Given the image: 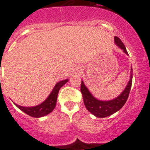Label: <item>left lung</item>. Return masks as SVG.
I'll use <instances>...</instances> for the list:
<instances>
[{
  "mask_svg": "<svg viewBox=\"0 0 150 150\" xmlns=\"http://www.w3.org/2000/svg\"><path fill=\"white\" fill-rule=\"evenodd\" d=\"M115 45L119 46L124 53H126L129 55L126 48L122 43V41L119 39V38L115 36L114 37ZM132 82V69H131V74H130V79L128 82L127 86L123 90V92L121 94L117 96L116 98L108 101L98 100L88 89V88L85 86L83 81H81V92L83 96L84 104L86 105V109L88 112L92 113V115L98 118H105L109 115H112L115 112H118L119 109L122 108L125 103L128 99L129 95L131 86Z\"/></svg>",
  "mask_w": 150,
  "mask_h": 150,
  "instance_id": "left-lung-1",
  "label": "left lung"
}]
</instances>
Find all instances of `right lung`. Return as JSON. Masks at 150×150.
<instances>
[{"instance_id": "1", "label": "right lung", "mask_w": 150, "mask_h": 150, "mask_svg": "<svg viewBox=\"0 0 150 150\" xmlns=\"http://www.w3.org/2000/svg\"><path fill=\"white\" fill-rule=\"evenodd\" d=\"M68 81H69V79H65V80H62V81H60L59 82H58L54 86L52 92L50 93L49 96H47V98H46L45 100L44 101L43 103H41V104L36 105V106L24 107L15 104L14 103L18 109H21L24 113H26L27 115H30L31 117H43V116L47 115V114H49L54 110V107L56 105L57 97H58L59 89Z\"/></svg>"}]
</instances>
